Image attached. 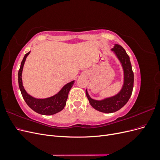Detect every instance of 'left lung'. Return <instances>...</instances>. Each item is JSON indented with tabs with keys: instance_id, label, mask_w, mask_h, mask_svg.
<instances>
[{
	"instance_id": "left-lung-1",
	"label": "left lung",
	"mask_w": 160,
	"mask_h": 160,
	"mask_svg": "<svg viewBox=\"0 0 160 160\" xmlns=\"http://www.w3.org/2000/svg\"><path fill=\"white\" fill-rule=\"evenodd\" d=\"M119 61L122 65L123 71V83L122 89L118 93L109 98H105L101 100L92 99L86 89V95L90 105L96 110L105 113H113L122 108L128 103L132 93L133 88V72L129 57L123 48L118 44H115L111 49Z\"/></svg>"
}]
</instances>
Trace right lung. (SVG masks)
Listing matches in <instances>:
<instances>
[{"label": "right lung", "instance_id": "1", "mask_svg": "<svg viewBox=\"0 0 160 160\" xmlns=\"http://www.w3.org/2000/svg\"><path fill=\"white\" fill-rule=\"evenodd\" d=\"M31 51L27 52L24 56L23 59L21 62V67L18 72V81L19 89L21 90V94L24 100L28 107L32 109L35 112L44 115H51L59 112L63 109L66 105V101L68 98V94L70 89L75 83V80L67 83L62 87V89L58 93L53 96L45 99H38L28 94L24 88L22 80V72L24 65L27 56L29 55Z\"/></svg>", "mask_w": 160, "mask_h": 160}]
</instances>
